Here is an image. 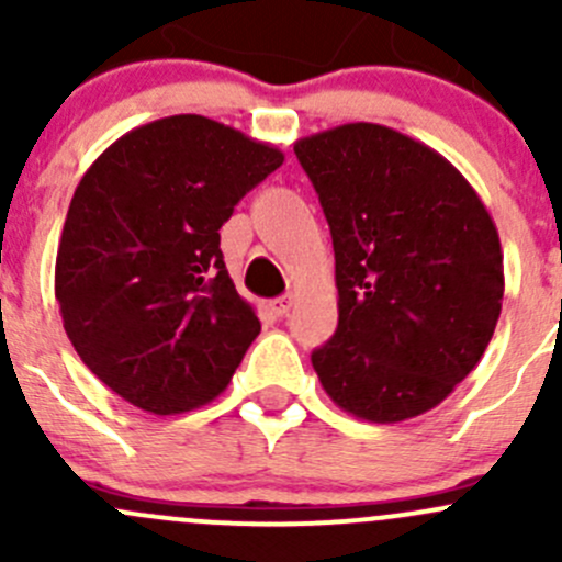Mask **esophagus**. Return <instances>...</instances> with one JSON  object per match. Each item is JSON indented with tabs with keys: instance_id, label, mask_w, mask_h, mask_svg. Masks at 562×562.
Masks as SVG:
<instances>
[{
	"instance_id": "1",
	"label": "esophagus",
	"mask_w": 562,
	"mask_h": 562,
	"mask_svg": "<svg viewBox=\"0 0 562 562\" xmlns=\"http://www.w3.org/2000/svg\"><path fill=\"white\" fill-rule=\"evenodd\" d=\"M291 307H293V296H280V299H274V302H271V310H274V313L280 317L291 313Z\"/></svg>"
}]
</instances>
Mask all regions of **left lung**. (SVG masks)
Here are the masks:
<instances>
[{
  "instance_id": "obj_1",
  "label": "left lung",
  "mask_w": 562,
  "mask_h": 562,
  "mask_svg": "<svg viewBox=\"0 0 562 562\" xmlns=\"http://www.w3.org/2000/svg\"><path fill=\"white\" fill-rule=\"evenodd\" d=\"M293 151L334 241L339 323L313 350L323 391L372 424L432 411L473 372L501 317L490 212L443 155L383 124H339Z\"/></svg>"
}]
</instances>
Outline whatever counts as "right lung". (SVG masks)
<instances>
[{
	"instance_id": "add662e5",
	"label": "right lung",
	"mask_w": 562,
	"mask_h": 562,
	"mask_svg": "<svg viewBox=\"0 0 562 562\" xmlns=\"http://www.w3.org/2000/svg\"><path fill=\"white\" fill-rule=\"evenodd\" d=\"M277 146L198 113L130 130L67 209L54 293L83 364L157 416L212 402L258 337L220 228L282 166Z\"/></svg>"
}]
</instances>
